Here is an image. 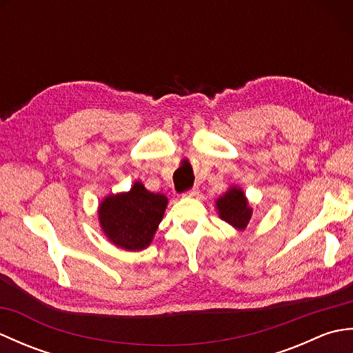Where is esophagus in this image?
<instances>
[{"mask_svg": "<svg viewBox=\"0 0 353 353\" xmlns=\"http://www.w3.org/2000/svg\"><path fill=\"white\" fill-rule=\"evenodd\" d=\"M199 192H200L199 188H192V190H190V191H186L185 196H186V197H197Z\"/></svg>", "mask_w": 353, "mask_h": 353, "instance_id": "34e87169", "label": "esophagus"}]
</instances>
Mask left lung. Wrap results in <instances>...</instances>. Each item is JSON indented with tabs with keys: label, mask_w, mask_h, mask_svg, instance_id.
<instances>
[{
	"label": "left lung",
	"mask_w": 353,
	"mask_h": 353,
	"mask_svg": "<svg viewBox=\"0 0 353 353\" xmlns=\"http://www.w3.org/2000/svg\"><path fill=\"white\" fill-rule=\"evenodd\" d=\"M215 209L223 221L239 232L245 230L253 215V208L238 185H230L228 191L215 200Z\"/></svg>",
	"instance_id": "1"
}]
</instances>
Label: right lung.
Segmentation results:
<instances>
[{
  "mask_svg": "<svg viewBox=\"0 0 353 353\" xmlns=\"http://www.w3.org/2000/svg\"><path fill=\"white\" fill-rule=\"evenodd\" d=\"M167 205V196L150 192L144 183L137 181L129 191L109 194L100 201V228L118 249L144 250L152 244Z\"/></svg>",
  "mask_w": 353,
  "mask_h": 353,
  "instance_id": "right-lung-1",
  "label": "right lung"
}]
</instances>
